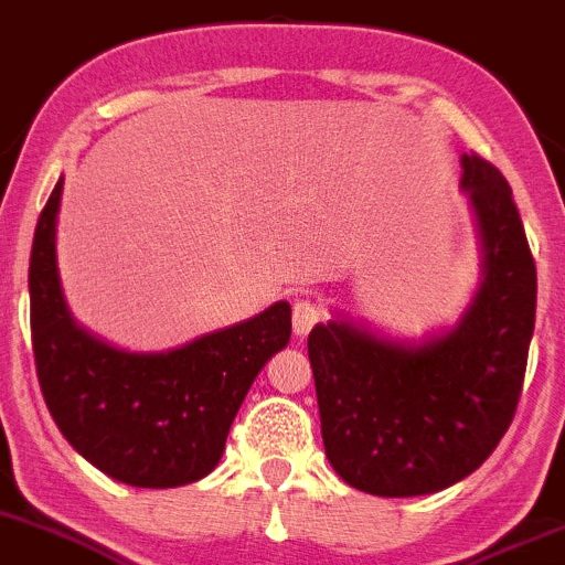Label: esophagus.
Instances as JSON below:
<instances>
[{
	"label": "esophagus",
	"mask_w": 565,
	"mask_h": 565,
	"mask_svg": "<svg viewBox=\"0 0 565 565\" xmlns=\"http://www.w3.org/2000/svg\"><path fill=\"white\" fill-rule=\"evenodd\" d=\"M323 318V309L312 299H296L294 301V333L296 337H307L318 320Z\"/></svg>",
	"instance_id": "34e87169"
}]
</instances>
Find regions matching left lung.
I'll use <instances>...</instances> for the list:
<instances>
[{
  "instance_id": "obj_1",
  "label": "left lung",
  "mask_w": 565,
  "mask_h": 565,
  "mask_svg": "<svg viewBox=\"0 0 565 565\" xmlns=\"http://www.w3.org/2000/svg\"><path fill=\"white\" fill-rule=\"evenodd\" d=\"M460 167L482 282L458 323L420 344L350 320L318 323L307 339L333 471L382 499L436 493L477 471L523 391L536 264L503 174L477 153H463Z\"/></svg>"
}]
</instances>
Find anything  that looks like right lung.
Wrapping results in <instances>:
<instances>
[{"mask_svg":"<svg viewBox=\"0 0 565 565\" xmlns=\"http://www.w3.org/2000/svg\"><path fill=\"white\" fill-rule=\"evenodd\" d=\"M64 178L40 212L29 260L32 348L47 409L88 463L131 488L207 477L253 380L290 339V305L204 333L167 353H129L70 315L56 266Z\"/></svg>","mask_w":565,"mask_h":565,"instance_id":"add662e5","label":"right lung"}]
</instances>
